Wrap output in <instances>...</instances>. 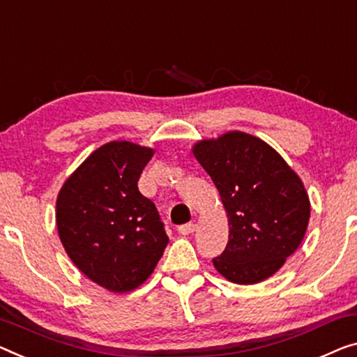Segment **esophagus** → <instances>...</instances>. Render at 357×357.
I'll return each instance as SVG.
<instances>
[{
  "instance_id": "1",
  "label": "esophagus",
  "mask_w": 357,
  "mask_h": 357,
  "mask_svg": "<svg viewBox=\"0 0 357 357\" xmlns=\"http://www.w3.org/2000/svg\"><path fill=\"white\" fill-rule=\"evenodd\" d=\"M197 229L195 222H188V225H183L178 227V232L183 234V236H189V234H194Z\"/></svg>"
}]
</instances>
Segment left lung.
Wrapping results in <instances>:
<instances>
[{"mask_svg": "<svg viewBox=\"0 0 357 357\" xmlns=\"http://www.w3.org/2000/svg\"><path fill=\"white\" fill-rule=\"evenodd\" d=\"M192 153L216 185L229 225L215 269L238 285L269 279L305 238L311 202L301 178L274 147L243 131L197 141Z\"/></svg>", "mask_w": 357, "mask_h": 357, "instance_id": "1", "label": "left lung"}]
</instances>
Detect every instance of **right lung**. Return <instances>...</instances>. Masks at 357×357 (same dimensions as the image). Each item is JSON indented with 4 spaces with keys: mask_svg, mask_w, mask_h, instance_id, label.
Here are the masks:
<instances>
[{
    "mask_svg": "<svg viewBox=\"0 0 357 357\" xmlns=\"http://www.w3.org/2000/svg\"><path fill=\"white\" fill-rule=\"evenodd\" d=\"M152 147L112 141L63 181L56 226L72 263L102 289L126 294L151 278L168 237L155 205L137 189Z\"/></svg>",
    "mask_w": 357,
    "mask_h": 357,
    "instance_id": "1",
    "label": "right lung"
}]
</instances>
